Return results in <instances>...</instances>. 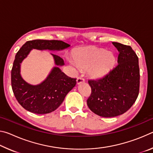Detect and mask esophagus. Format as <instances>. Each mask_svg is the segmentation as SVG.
<instances>
[{
  "mask_svg": "<svg viewBox=\"0 0 153 153\" xmlns=\"http://www.w3.org/2000/svg\"><path fill=\"white\" fill-rule=\"evenodd\" d=\"M77 84H81V83H84V79L83 78V77H78L77 78Z\"/></svg>",
  "mask_w": 153,
  "mask_h": 153,
  "instance_id": "obj_1",
  "label": "esophagus"
}]
</instances>
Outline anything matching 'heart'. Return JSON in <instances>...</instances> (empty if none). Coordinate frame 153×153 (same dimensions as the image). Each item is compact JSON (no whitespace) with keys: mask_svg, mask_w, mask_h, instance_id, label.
I'll use <instances>...</instances> for the list:
<instances>
[{"mask_svg":"<svg viewBox=\"0 0 153 153\" xmlns=\"http://www.w3.org/2000/svg\"><path fill=\"white\" fill-rule=\"evenodd\" d=\"M115 63L111 51L97 47L82 48L74 54V63L80 69H88L92 77H100L108 73Z\"/></svg>","mask_w":153,"mask_h":153,"instance_id":"heart-1","label":"heart"}]
</instances>
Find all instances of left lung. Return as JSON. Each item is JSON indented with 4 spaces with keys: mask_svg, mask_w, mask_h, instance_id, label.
Here are the masks:
<instances>
[{
    "mask_svg": "<svg viewBox=\"0 0 153 153\" xmlns=\"http://www.w3.org/2000/svg\"><path fill=\"white\" fill-rule=\"evenodd\" d=\"M119 51L117 65L103 77L88 80L92 92L87 100L93 113L113 117L129 110L139 93L138 57L131 46L113 42Z\"/></svg>",
    "mask_w": 153,
    "mask_h": 153,
    "instance_id": "1",
    "label": "left lung"
}]
</instances>
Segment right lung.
Instances as JSON below:
<instances>
[{
  "label": "right lung",
  "instance_id": "right-lung-1",
  "mask_svg": "<svg viewBox=\"0 0 153 153\" xmlns=\"http://www.w3.org/2000/svg\"><path fill=\"white\" fill-rule=\"evenodd\" d=\"M70 47L61 40H34L27 41L17 52L11 70V86L18 102L25 110L36 114H46L56 110L76 84V79L65 74L59 66L65 65L63 59L51 53L54 67L46 78L37 85L25 82L21 75V63L32 49L59 51Z\"/></svg>",
  "mask_w": 153,
  "mask_h": 153
}]
</instances>
